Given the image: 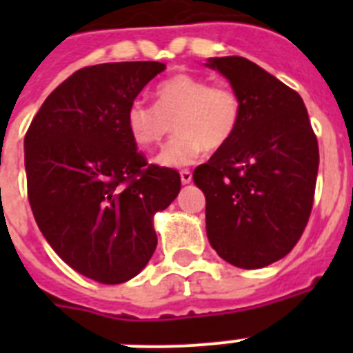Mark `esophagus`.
Here are the masks:
<instances>
[{"label": "esophagus", "instance_id": "1", "mask_svg": "<svg viewBox=\"0 0 353 353\" xmlns=\"http://www.w3.org/2000/svg\"><path fill=\"white\" fill-rule=\"evenodd\" d=\"M180 179H182V183H189L192 180V173L189 170L180 171Z\"/></svg>", "mask_w": 353, "mask_h": 353}]
</instances>
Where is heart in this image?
<instances>
[{
    "mask_svg": "<svg viewBox=\"0 0 353 353\" xmlns=\"http://www.w3.org/2000/svg\"><path fill=\"white\" fill-rule=\"evenodd\" d=\"M155 102L134 101L127 108L125 123L139 146H154L173 129L176 130L157 162L179 168L194 162L205 150L215 152L226 146L242 120V99L228 84L191 74H179L162 81L154 92Z\"/></svg>",
    "mask_w": 353,
    "mask_h": 353,
    "instance_id": "1",
    "label": "heart"
}]
</instances>
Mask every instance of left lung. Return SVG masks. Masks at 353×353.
<instances>
[{
  "label": "left lung",
  "mask_w": 353,
  "mask_h": 353,
  "mask_svg": "<svg viewBox=\"0 0 353 353\" xmlns=\"http://www.w3.org/2000/svg\"><path fill=\"white\" fill-rule=\"evenodd\" d=\"M242 99L233 139L192 173L207 235L228 263L261 269L295 248L310 221L318 141L301 95L242 56L212 58Z\"/></svg>",
  "instance_id": "1"
}]
</instances>
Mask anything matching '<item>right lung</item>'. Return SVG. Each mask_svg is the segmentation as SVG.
<instances>
[{
    "label": "right lung",
    "instance_id": "add662e5",
    "mask_svg": "<svg viewBox=\"0 0 353 353\" xmlns=\"http://www.w3.org/2000/svg\"><path fill=\"white\" fill-rule=\"evenodd\" d=\"M159 61L84 67L46 99L24 136L28 199L40 232L72 269L104 285L138 276L157 248L155 212L180 192V174L148 164L127 108Z\"/></svg>",
    "mask_w": 353,
    "mask_h": 353
}]
</instances>
